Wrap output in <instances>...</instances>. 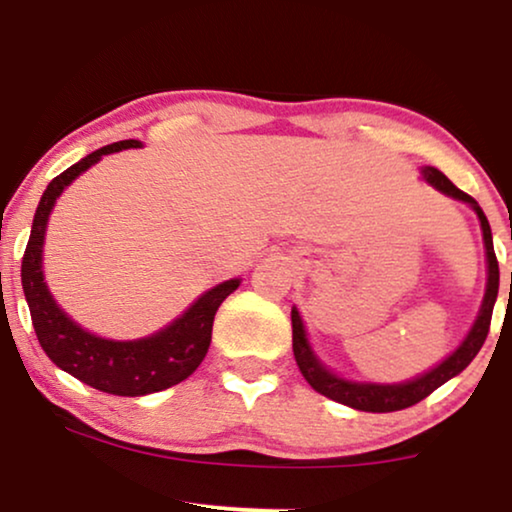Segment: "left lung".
Instances as JSON below:
<instances>
[{"instance_id":"obj_1","label":"left lung","mask_w":512,"mask_h":512,"mask_svg":"<svg viewBox=\"0 0 512 512\" xmlns=\"http://www.w3.org/2000/svg\"><path fill=\"white\" fill-rule=\"evenodd\" d=\"M424 178L431 182L433 187L440 192H445L448 197L462 199V202L472 204V209L477 211L479 221H481V231H484V245H486V262H489V284H486V296L484 303H481L479 317L474 322L472 332L467 334V339L457 346L452 354L445 358L440 366H436L428 373L421 375V378L409 380V383H399V385H370V383H351V380L339 378L322 366L317 361L313 351H310L308 339H305V330L298 310H291V325H293V356H296L298 368H301L303 378L308 380L310 387L320 395L334 399V402L346 404V407L358 409V411H375V414H385V411H399L419 404L421 399H426L433 390H438L440 385L448 383L450 378H455L457 373H462L464 368L472 363V358L479 354V349L486 342V334H489L491 327V313H493V303H496L498 296V260L496 252H493V238H491V226L486 221V214L481 211L477 204V199L469 197L467 192H462L460 187H455L452 182L440 173L438 168H421ZM512 279V274H510Z\"/></svg>"}]
</instances>
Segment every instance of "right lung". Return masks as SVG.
<instances>
[{"instance_id":"right-lung-1","label":"right lung","mask_w":512,"mask_h":512,"mask_svg":"<svg viewBox=\"0 0 512 512\" xmlns=\"http://www.w3.org/2000/svg\"><path fill=\"white\" fill-rule=\"evenodd\" d=\"M132 146H139L137 139L103 146L50 182L35 209L31 238H28L21 260V284L28 310H31L35 337L45 354L50 356V361L81 383L120 397L151 395V392H161L190 378L207 356L216 310L240 284L238 279H231L214 286L173 325L151 334V337L137 339V342H113V339L96 337V334L81 330L57 308L43 281V264H40L45 226H48L55 199L62 195L64 187L76 175L101 161V156L132 149Z\"/></svg>"}]
</instances>
